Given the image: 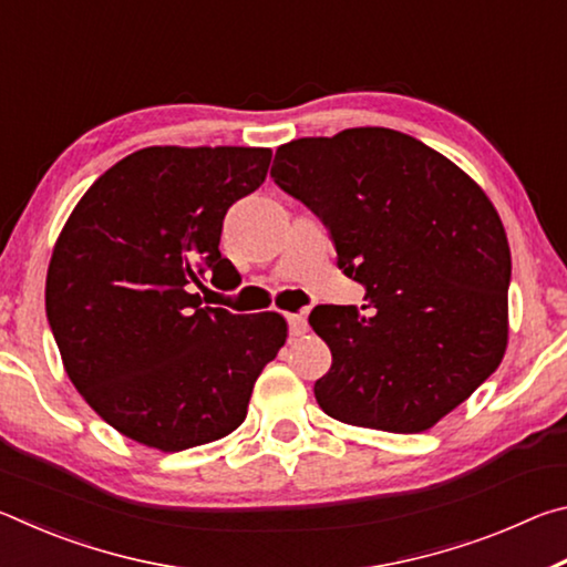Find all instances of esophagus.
I'll return each instance as SVG.
<instances>
[{
	"mask_svg": "<svg viewBox=\"0 0 567 567\" xmlns=\"http://www.w3.org/2000/svg\"><path fill=\"white\" fill-rule=\"evenodd\" d=\"M287 328H290L292 338H302V334L307 332V318H305V312L287 315Z\"/></svg>",
	"mask_w": 567,
	"mask_h": 567,
	"instance_id": "34e87169",
	"label": "esophagus"
}]
</instances>
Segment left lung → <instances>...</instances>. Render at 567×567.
I'll return each mask as SVG.
<instances>
[{
    "label": "left lung",
    "instance_id": "left-lung-1",
    "mask_svg": "<svg viewBox=\"0 0 567 567\" xmlns=\"http://www.w3.org/2000/svg\"><path fill=\"white\" fill-rule=\"evenodd\" d=\"M270 175L328 227L370 310H312L332 352L318 405L388 433L433 427L505 352L511 247L491 199L440 152L385 127L295 140Z\"/></svg>",
    "mask_w": 567,
    "mask_h": 567
}]
</instances>
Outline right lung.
<instances>
[{"mask_svg": "<svg viewBox=\"0 0 567 567\" xmlns=\"http://www.w3.org/2000/svg\"><path fill=\"white\" fill-rule=\"evenodd\" d=\"M262 147H147L84 192L47 272V320L74 388L142 445L179 453L243 425L255 380L285 344L277 312L205 307L233 285L227 209L262 185Z\"/></svg>", "mask_w": 567, "mask_h": 567, "instance_id": "add662e5", "label": "right lung"}]
</instances>
